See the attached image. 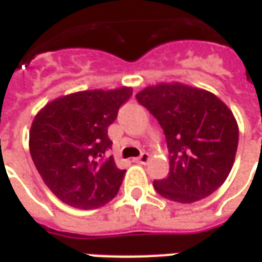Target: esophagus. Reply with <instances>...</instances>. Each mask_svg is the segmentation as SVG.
I'll use <instances>...</instances> for the list:
<instances>
[{
	"label": "esophagus",
	"instance_id": "1",
	"mask_svg": "<svg viewBox=\"0 0 262 262\" xmlns=\"http://www.w3.org/2000/svg\"><path fill=\"white\" fill-rule=\"evenodd\" d=\"M148 160H150V154L142 153V154H140V157H137L135 161H136V163H139V164H147Z\"/></svg>",
	"mask_w": 262,
	"mask_h": 262
}]
</instances>
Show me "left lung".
I'll return each instance as SVG.
<instances>
[{
  "mask_svg": "<svg viewBox=\"0 0 262 262\" xmlns=\"http://www.w3.org/2000/svg\"><path fill=\"white\" fill-rule=\"evenodd\" d=\"M136 98L159 120L170 153V174L154 181V189L180 203L213 193L230 174L238 144L229 106L212 92L182 82L148 85Z\"/></svg>",
  "mask_w": 262,
  "mask_h": 262,
  "instance_id": "left-lung-1",
  "label": "left lung"
}]
</instances>
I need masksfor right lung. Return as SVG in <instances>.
<instances>
[{"label": "right lung", "instance_id": "add662e5", "mask_svg": "<svg viewBox=\"0 0 262 262\" xmlns=\"http://www.w3.org/2000/svg\"><path fill=\"white\" fill-rule=\"evenodd\" d=\"M132 94L130 86L73 92L36 114L29 132L32 160L61 202L88 210L116 196L126 170L112 156L105 159L112 147L108 126Z\"/></svg>", "mask_w": 262, "mask_h": 262}]
</instances>
